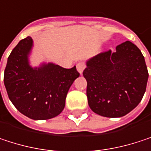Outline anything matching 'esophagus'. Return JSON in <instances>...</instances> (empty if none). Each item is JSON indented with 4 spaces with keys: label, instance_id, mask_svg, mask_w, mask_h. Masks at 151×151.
Listing matches in <instances>:
<instances>
[{
    "label": "esophagus",
    "instance_id": "obj_1",
    "mask_svg": "<svg viewBox=\"0 0 151 151\" xmlns=\"http://www.w3.org/2000/svg\"><path fill=\"white\" fill-rule=\"evenodd\" d=\"M77 70H78V72L80 73V74H82V73H83V71H84V69L86 68V65H85V63L84 62H78V64H77Z\"/></svg>",
    "mask_w": 151,
    "mask_h": 151
}]
</instances>
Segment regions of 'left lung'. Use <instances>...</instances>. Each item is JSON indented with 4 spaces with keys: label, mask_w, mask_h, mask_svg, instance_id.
Instances as JSON below:
<instances>
[{
    "label": "left lung",
    "mask_w": 151,
    "mask_h": 151,
    "mask_svg": "<svg viewBox=\"0 0 151 151\" xmlns=\"http://www.w3.org/2000/svg\"><path fill=\"white\" fill-rule=\"evenodd\" d=\"M83 76L90 108L99 115L117 118L141 102L149 73L141 50L126 41L114 52L109 50L87 60Z\"/></svg>",
    "instance_id": "obj_1"
}]
</instances>
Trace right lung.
<instances>
[{"label": "right lung", "mask_w": 151, "mask_h": 151, "mask_svg": "<svg viewBox=\"0 0 151 151\" xmlns=\"http://www.w3.org/2000/svg\"><path fill=\"white\" fill-rule=\"evenodd\" d=\"M33 40H21L11 51L4 71V85L16 109L33 120H48L58 115L73 81L79 76L71 69L48 63L39 67L29 65Z\"/></svg>", "instance_id": "obj_1"}]
</instances>
